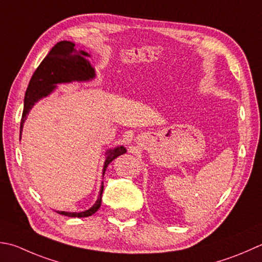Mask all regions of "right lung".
Listing matches in <instances>:
<instances>
[{"mask_svg": "<svg viewBox=\"0 0 262 262\" xmlns=\"http://www.w3.org/2000/svg\"><path fill=\"white\" fill-rule=\"evenodd\" d=\"M85 55H89L84 51L77 52L75 49V44L68 42V40H61L56 43L49 54L45 56L44 60L40 62L35 70L32 78L28 84L27 90L25 94V105L23 111L21 121H20V137H21L23 126L26 117L33 105L43 96L48 95L52 91L55 84L60 83H69L74 80H89L94 78L95 73L92 68L89 61L85 59ZM126 148L124 146L116 147L106 153V160L103 167V176L109 163L116 159L118 156L124 155ZM102 192H103V183H102L100 195L95 204L91 209L83 212H66V211H56L60 214H64L68 217L83 218L89 217L95 213L101 207Z\"/></svg>", "mask_w": 262, "mask_h": 262, "instance_id": "obj_1", "label": "right lung"}]
</instances>
